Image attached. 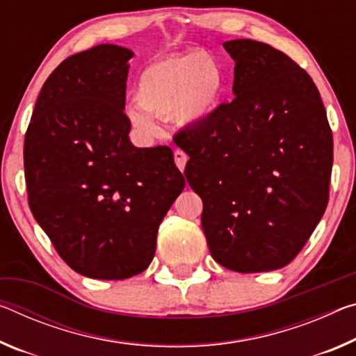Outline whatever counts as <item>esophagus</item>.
Here are the masks:
<instances>
[{"instance_id": "1", "label": "esophagus", "mask_w": 356, "mask_h": 356, "mask_svg": "<svg viewBox=\"0 0 356 356\" xmlns=\"http://www.w3.org/2000/svg\"><path fill=\"white\" fill-rule=\"evenodd\" d=\"M187 160H188V156H187V154H185L184 150H176V152H174V161H176L177 168L182 172H184V169H185V165H187Z\"/></svg>"}]
</instances>
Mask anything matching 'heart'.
<instances>
[{"mask_svg":"<svg viewBox=\"0 0 356 356\" xmlns=\"http://www.w3.org/2000/svg\"><path fill=\"white\" fill-rule=\"evenodd\" d=\"M223 88V67L212 55L195 50L163 56L139 71L134 87L138 106H128L127 115L145 136L156 133L150 115H171L179 127H195L216 114Z\"/></svg>","mask_w":356,"mask_h":356,"instance_id":"1","label":"heart"}]
</instances>
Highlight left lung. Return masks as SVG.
<instances>
[{
  "mask_svg": "<svg viewBox=\"0 0 356 356\" xmlns=\"http://www.w3.org/2000/svg\"><path fill=\"white\" fill-rule=\"evenodd\" d=\"M223 47L234 60V99L174 140L202 200L211 255L236 273L289 264L328 204L332 134L310 76L252 39Z\"/></svg>",
  "mask_w": 356,
  "mask_h": 356,
  "instance_id": "8db88e82",
  "label": "left lung"
}]
</instances>
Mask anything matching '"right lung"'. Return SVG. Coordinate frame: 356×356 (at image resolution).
I'll return each instance as SVG.
<instances>
[{
	"label": "right lung",
	"mask_w": 356,
	"mask_h": 356,
	"mask_svg": "<svg viewBox=\"0 0 356 356\" xmlns=\"http://www.w3.org/2000/svg\"><path fill=\"white\" fill-rule=\"evenodd\" d=\"M133 55L99 44L67 56L44 82L25 134L33 217L67 266L92 279L147 269L158 227L185 187L171 149L128 138Z\"/></svg>",
	"instance_id": "1"
}]
</instances>
